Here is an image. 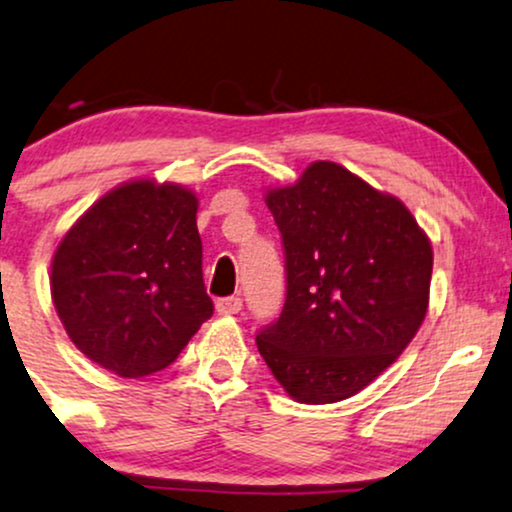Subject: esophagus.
Masks as SVG:
<instances>
[{
	"instance_id": "34e87169",
	"label": "esophagus",
	"mask_w": 512,
	"mask_h": 512,
	"mask_svg": "<svg viewBox=\"0 0 512 512\" xmlns=\"http://www.w3.org/2000/svg\"><path fill=\"white\" fill-rule=\"evenodd\" d=\"M240 307H243V300H240V295H226V298L217 300L219 315H238Z\"/></svg>"
}]
</instances>
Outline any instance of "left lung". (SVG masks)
Segmentation results:
<instances>
[{
  "label": "left lung",
  "instance_id": "8db88e82",
  "mask_svg": "<svg viewBox=\"0 0 512 512\" xmlns=\"http://www.w3.org/2000/svg\"><path fill=\"white\" fill-rule=\"evenodd\" d=\"M286 303L257 350L300 403L355 396L403 353L429 303L432 245L408 207L334 162L272 190Z\"/></svg>",
  "mask_w": 512,
  "mask_h": 512
}]
</instances>
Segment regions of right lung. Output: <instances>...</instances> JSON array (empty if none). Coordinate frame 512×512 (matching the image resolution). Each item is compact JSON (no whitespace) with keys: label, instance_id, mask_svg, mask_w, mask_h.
Instances as JSON below:
<instances>
[{"label":"right lung","instance_id":"add662e5","mask_svg":"<svg viewBox=\"0 0 512 512\" xmlns=\"http://www.w3.org/2000/svg\"><path fill=\"white\" fill-rule=\"evenodd\" d=\"M197 197L133 181L95 202L54 252L52 298L66 334L126 379L176 360L212 317Z\"/></svg>","mask_w":512,"mask_h":512}]
</instances>
